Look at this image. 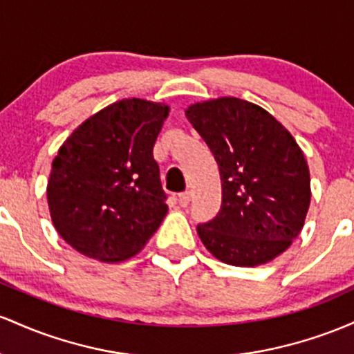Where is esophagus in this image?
<instances>
[{"instance_id":"obj_1","label":"esophagus","mask_w":354,"mask_h":354,"mask_svg":"<svg viewBox=\"0 0 354 354\" xmlns=\"http://www.w3.org/2000/svg\"><path fill=\"white\" fill-rule=\"evenodd\" d=\"M189 201H190V192H189V190H185V192L178 194V196H177V202H178V205H180V207H187Z\"/></svg>"}]
</instances>
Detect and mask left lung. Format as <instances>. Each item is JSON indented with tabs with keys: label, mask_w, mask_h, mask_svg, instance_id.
I'll use <instances>...</instances> for the list:
<instances>
[{
	"label": "left lung",
	"mask_w": 354,
	"mask_h": 354,
	"mask_svg": "<svg viewBox=\"0 0 354 354\" xmlns=\"http://www.w3.org/2000/svg\"><path fill=\"white\" fill-rule=\"evenodd\" d=\"M185 117L219 165L222 205L197 225L205 249L241 268L266 264L299 236L311 178L295 137L259 105L236 97L194 103Z\"/></svg>",
	"instance_id": "left-lung-1"
}]
</instances>
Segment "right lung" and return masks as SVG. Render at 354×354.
<instances>
[{
	"mask_svg": "<svg viewBox=\"0 0 354 354\" xmlns=\"http://www.w3.org/2000/svg\"><path fill=\"white\" fill-rule=\"evenodd\" d=\"M165 103L125 98L86 118L59 147L46 185L50 216L75 251L120 263L167 216L153 145Z\"/></svg>",
	"mask_w": 354,
	"mask_h": 354,
	"instance_id": "add662e5",
	"label": "right lung"
}]
</instances>
